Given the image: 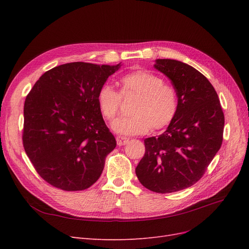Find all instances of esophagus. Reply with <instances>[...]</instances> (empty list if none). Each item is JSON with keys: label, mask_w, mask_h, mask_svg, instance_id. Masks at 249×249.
I'll list each match as a JSON object with an SVG mask.
<instances>
[{"label": "esophagus", "mask_w": 249, "mask_h": 249, "mask_svg": "<svg viewBox=\"0 0 249 249\" xmlns=\"http://www.w3.org/2000/svg\"><path fill=\"white\" fill-rule=\"evenodd\" d=\"M116 142H117V145L123 146V145H125L126 143L129 142V139L124 138V137H116Z\"/></svg>", "instance_id": "34e87169"}]
</instances>
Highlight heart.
<instances>
[{
    "mask_svg": "<svg viewBox=\"0 0 249 249\" xmlns=\"http://www.w3.org/2000/svg\"><path fill=\"white\" fill-rule=\"evenodd\" d=\"M120 92L105 83L96 94L97 106L107 120H114L122 107L123 96L137 95L129 116L120 117L112 129L123 136L145 134L152 129L161 130L176 118L178 107V94L176 87L148 70H137L125 73L120 79Z\"/></svg>",
    "mask_w": 249,
    "mask_h": 249,
    "instance_id": "b5f03b06",
    "label": "heart"
}]
</instances>
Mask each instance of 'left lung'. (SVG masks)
I'll use <instances>...</instances> for the list:
<instances>
[{"label":"left lung","instance_id":"obj_1","mask_svg":"<svg viewBox=\"0 0 249 249\" xmlns=\"http://www.w3.org/2000/svg\"><path fill=\"white\" fill-rule=\"evenodd\" d=\"M155 67L171 80L179 107L166 131L144 139L145 154L135 171L146 189L171 193L205 175L222 144L224 114L213 85L194 67L172 59H158Z\"/></svg>","mask_w":249,"mask_h":249}]
</instances>
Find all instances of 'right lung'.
<instances>
[{"instance_id":"obj_1","label":"right lung","mask_w":249,"mask_h":249,"mask_svg":"<svg viewBox=\"0 0 249 249\" xmlns=\"http://www.w3.org/2000/svg\"><path fill=\"white\" fill-rule=\"evenodd\" d=\"M118 69L119 64H62L44 72L28 93L22 145L36 172L53 187L81 191L101 177L116 141L96 94Z\"/></svg>"}]
</instances>
